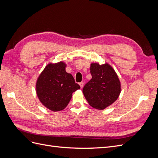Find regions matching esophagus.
<instances>
[{"mask_svg": "<svg viewBox=\"0 0 158 158\" xmlns=\"http://www.w3.org/2000/svg\"><path fill=\"white\" fill-rule=\"evenodd\" d=\"M80 88H82L83 87H84V82H80Z\"/></svg>", "mask_w": 158, "mask_h": 158, "instance_id": "34e87169", "label": "esophagus"}]
</instances>
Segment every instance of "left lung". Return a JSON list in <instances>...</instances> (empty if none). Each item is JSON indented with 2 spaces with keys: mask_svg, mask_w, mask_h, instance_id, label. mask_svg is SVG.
Wrapping results in <instances>:
<instances>
[{
  "mask_svg": "<svg viewBox=\"0 0 158 158\" xmlns=\"http://www.w3.org/2000/svg\"><path fill=\"white\" fill-rule=\"evenodd\" d=\"M92 78L82 89L84 96L92 107L102 110L116 101L121 93V82L115 71L109 64L92 63Z\"/></svg>",
  "mask_w": 158,
  "mask_h": 158,
  "instance_id": "8db88e82",
  "label": "left lung"
}]
</instances>
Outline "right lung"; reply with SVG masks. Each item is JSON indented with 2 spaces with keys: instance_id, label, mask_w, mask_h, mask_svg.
Segmentation results:
<instances>
[{
  "instance_id": "obj_1",
  "label": "right lung",
  "mask_w": 158,
  "mask_h": 158,
  "mask_svg": "<svg viewBox=\"0 0 158 158\" xmlns=\"http://www.w3.org/2000/svg\"><path fill=\"white\" fill-rule=\"evenodd\" d=\"M64 62L47 64L36 82V92L41 103L52 111L68 106L73 93L80 88L72 74L65 70Z\"/></svg>"
}]
</instances>
